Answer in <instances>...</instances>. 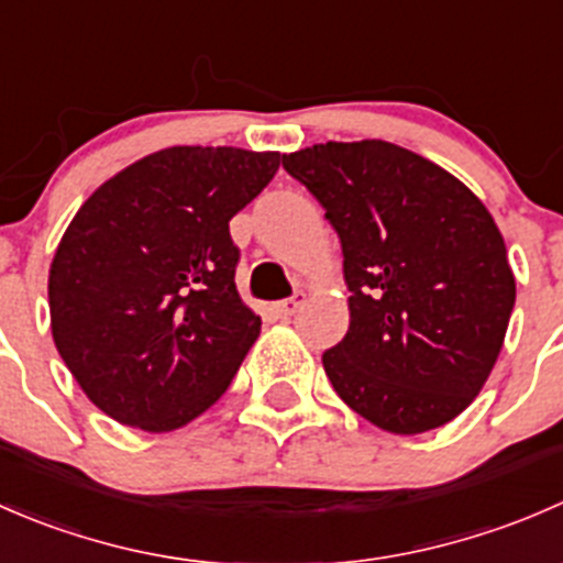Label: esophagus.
I'll return each instance as SVG.
<instances>
[{
  "label": "esophagus",
  "instance_id": "1",
  "mask_svg": "<svg viewBox=\"0 0 563 563\" xmlns=\"http://www.w3.org/2000/svg\"><path fill=\"white\" fill-rule=\"evenodd\" d=\"M302 305H305V294H294V297L283 299V302L275 305V313L280 318H291L299 308H302Z\"/></svg>",
  "mask_w": 563,
  "mask_h": 563
}]
</instances>
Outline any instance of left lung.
I'll list each match as a JSON object with an SVG mask.
<instances>
[{"label":"left lung","mask_w":563,"mask_h":563,"mask_svg":"<svg viewBox=\"0 0 563 563\" xmlns=\"http://www.w3.org/2000/svg\"><path fill=\"white\" fill-rule=\"evenodd\" d=\"M343 247L351 323L323 351L345 406L397 435L455 419L490 376L515 277L485 203L435 163L389 144L283 155Z\"/></svg>","instance_id":"8db88e82"}]
</instances>
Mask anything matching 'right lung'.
I'll list each match as a JSON object with an SVG mask.
<instances>
[{"label":"right lung","instance_id":"1","mask_svg":"<svg viewBox=\"0 0 563 563\" xmlns=\"http://www.w3.org/2000/svg\"><path fill=\"white\" fill-rule=\"evenodd\" d=\"M277 168V152L172 146L78 209L51 264V332L108 417L166 433L229 389L261 329L229 220Z\"/></svg>","mask_w":563,"mask_h":563}]
</instances>
